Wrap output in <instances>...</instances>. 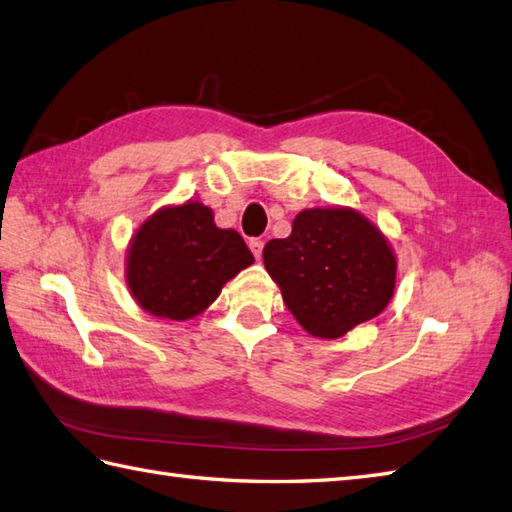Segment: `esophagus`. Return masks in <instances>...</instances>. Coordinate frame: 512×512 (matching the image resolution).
<instances>
[{"mask_svg": "<svg viewBox=\"0 0 512 512\" xmlns=\"http://www.w3.org/2000/svg\"><path fill=\"white\" fill-rule=\"evenodd\" d=\"M263 241H260V238H249V249H252V254L256 256V258H260L263 256Z\"/></svg>", "mask_w": 512, "mask_h": 512, "instance_id": "esophagus-1", "label": "esophagus"}]
</instances>
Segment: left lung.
<instances>
[{"label":"left lung","instance_id":"1","mask_svg":"<svg viewBox=\"0 0 512 512\" xmlns=\"http://www.w3.org/2000/svg\"><path fill=\"white\" fill-rule=\"evenodd\" d=\"M269 276L287 309L311 336L340 338L389 305L395 256L367 218L356 210H305L287 238L263 249Z\"/></svg>","mask_w":512,"mask_h":512}]
</instances>
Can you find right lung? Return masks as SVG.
Listing matches in <instances>:
<instances>
[{
  "instance_id": "right-lung-1",
  "label": "right lung",
  "mask_w": 512,
  "mask_h": 512,
  "mask_svg": "<svg viewBox=\"0 0 512 512\" xmlns=\"http://www.w3.org/2000/svg\"><path fill=\"white\" fill-rule=\"evenodd\" d=\"M252 263L243 236L218 229L210 207L190 201L165 207L141 225L128 254V285L152 316L187 320Z\"/></svg>"
}]
</instances>
